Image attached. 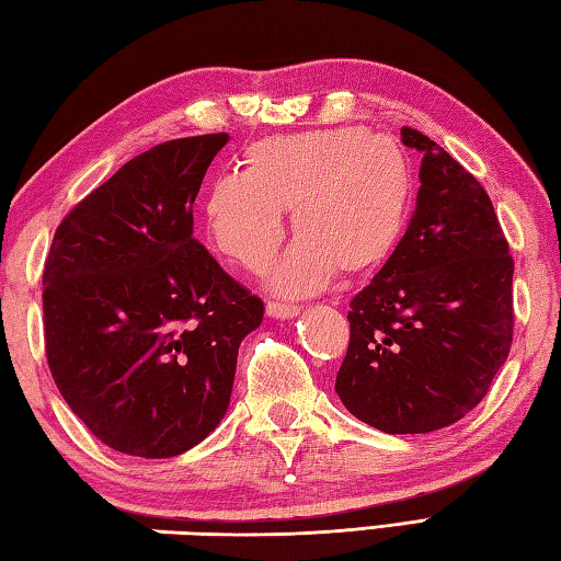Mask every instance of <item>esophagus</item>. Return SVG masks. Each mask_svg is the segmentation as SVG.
<instances>
[{
	"instance_id": "1",
	"label": "esophagus",
	"mask_w": 561,
	"mask_h": 561,
	"mask_svg": "<svg viewBox=\"0 0 561 561\" xmlns=\"http://www.w3.org/2000/svg\"><path fill=\"white\" fill-rule=\"evenodd\" d=\"M267 314L272 319H297L301 314V309L297 304H279V301H270L267 304Z\"/></svg>"
}]
</instances>
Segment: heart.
I'll return each mask as SVG.
<instances>
[{"instance_id": "b5f03b06", "label": "heart", "mask_w": 561, "mask_h": 561, "mask_svg": "<svg viewBox=\"0 0 561 561\" xmlns=\"http://www.w3.org/2000/svg\"><path fill=\"white\" fill-rule=\"evenodd\" d=\"M413 203L405 150L366 128L279 133L254 140L242 173L215 178L205 222L217 250L244 270L267 262L291 207L297 240L267 267L284 297H307L334 277L364 274L391 257Z\"/></svg>"}]
</instances>
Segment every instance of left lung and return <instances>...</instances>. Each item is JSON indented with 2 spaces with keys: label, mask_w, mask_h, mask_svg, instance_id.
Segmentation results:
<instances>
[{
  "label": "left lung",
  "mask_w": 561,
  "mask_h": 561,
  "mask_svg": "<svg viewBox=\"0 0 561 561\" xmlns=\"http://www.w3.org/2000/svg\"><path fill=\"white\" fill-rule=\"evenodd\" d=\"M423 153L415 213L391 257L351 299L336 393L374 428L431 433L485 398L512 346L515 264L478 180L435 140L401 128Z\"/></svg>",
  "instance_id": "obj_1"
}]
</instances>
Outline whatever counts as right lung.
<instances>
[{"label": "right lung", "mask_w": 561, "mask_h": 561, "mask_svg": "<svg viewBox=\"0 0 561 561\" xmlns=\"http://www.w3.org/2000/svg\"><path fill=\"white\" fill-rule=\"evenodd\" d=\"M227 133L128 160L64 217L44 267L54 383L108 448L175 458L227 413L264 304L193 237V203Z\"/></svg>", "instance_id": "1"}]
</instances>
